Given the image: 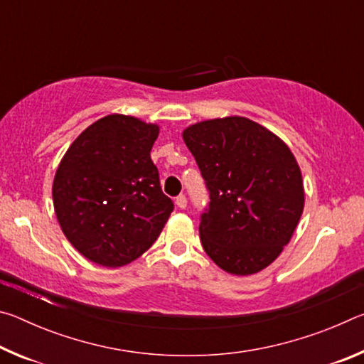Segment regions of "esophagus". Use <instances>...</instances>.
I'll return each mask as SVG.
<instances>
[{"label": "esophagus", "instance_id": "34e87169", "mask_svg": "<svg viewBox=\"0 0 364 364\" xmlns=\"http://www.w3.org/2000/svg\"><path fill=\"white\" fill-rule=\"evenodd\" d=\"M175 204L180 207V208H186V205H188V199H186V196L184 194H180L175 199Z\"/></svg>", "mask_w": 364, "mask_h": 364}]
</instances>
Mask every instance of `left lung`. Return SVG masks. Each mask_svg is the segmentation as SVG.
<instances>
[{
    "instance_id": "8db88e82",
    "label": "left lung",
    "mask_w": 364,
    "mask_h": 364,
    "mask_svg": "<svg viewBox=\"0 0 364 364\" xmlns=\"http://www.w3.org/2000/svg\"><path fill=\"white\" fill-rule=\"evenodd\" d=\"M210 202L200 215L202 247L221 269L247 276L273 263L304 212L294 154L245 117L199 122L183 132Z\"/></svg>"
}]
</instances>
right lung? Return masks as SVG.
<instances>
[{
  "label": "right lung",
  "instance_id": "right-lung-1",
  "mask_svg": "<svg viewBox=\"0 0 364 364\" xmlns=\"http://www.w3.org/2000/svg\"><path fill=\"white\" fill-rule=\"evenodd\" d=\"M157 136V125L112 114L86 128L60 160L53 183L60 230L101 267L136 260L173 212L151 159Z\"/></svg>",
  "mask_w": 364,
  "mask_h": 364
}]
</instances>
